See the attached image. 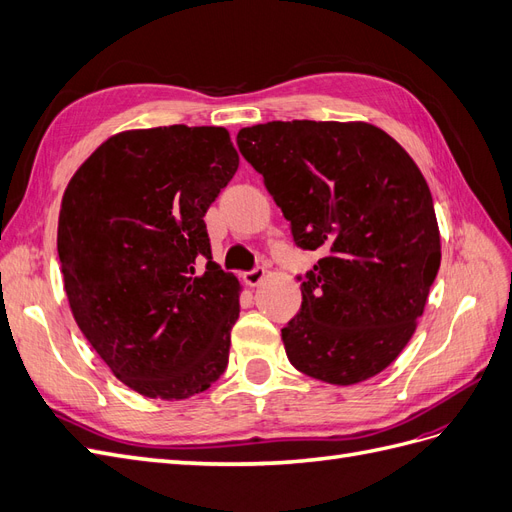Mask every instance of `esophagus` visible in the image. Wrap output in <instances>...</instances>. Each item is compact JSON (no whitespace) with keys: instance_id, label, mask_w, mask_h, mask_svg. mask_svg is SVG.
I'll use <instances>...</instances> for the list:
<instances>
[{"instance_id":"1","label":"esophagus","mask_w":512,"mask_h":512,"mask_svg":"<svg viewBox=\"0 0 512 512\" xmlns=\"http://www.w3.org/2000/svg\"><path fill=\"white\" fill-rule=\"evenodd\" d=\"M267 277V271L262 269V267H256V269H252V271H245L243 273V282L247 284V286H258L262 280H265Z\"/></svg>"}]
</instances>
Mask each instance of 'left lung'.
<instances>
[{
    "label": "left lung",
    "mask_w": 512,
    "mask_h": 512,
    "mask_svg": "<svg viewBox=\"0 0 512 512\" xmlns=\"http://www.w3.org/2000/svg\"><path fill=\"white\" fill-rule=\"evenodd\" d=\"M292 241L322 258L282 329L288 361L329 384L380 374L406 348L440 269V232L421 170L369 123L269 121L237 134Z\"/></svg>",
    "instance_id": "1"
}]
</instances>
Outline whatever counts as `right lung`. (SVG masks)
Segmentation results:
<instances>
[{
  "instance_id": "obj_1",
  "label": "right lung",
  "mask_w": 512,
  "mask_h": 512,
  "mask_svg": "<svg viewBox=\"0 0 512 512\" xmlns=\"http://www.w3.org/2000/svg\"><path fill=\"white\" fill-rule=\"evenodd\" d=\"M237 168L224 128L132 130L91 153L64 192L57 254L74 320L145 397L188 399L228 365L241 286L211 260L203 218Z\"/></svg>"
}]
</instances>
